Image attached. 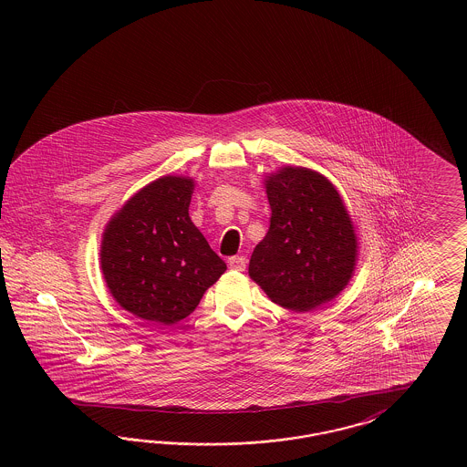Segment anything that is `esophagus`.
I'll return each instance as SVG.
<instances>
[{"label":"esophagus","mask_w":467,"mask_h":467,"mask_svg":"<svg viewBox=\"0 0 467 467\" xmlns=\"http://www.w3.org/2000/svg\"><path fill=\"white\" fill-rule=\"evenodd\" d=\"M227 265H229L231 269H234V271H244L246 259H244V255H236V257H231V259L227 261Z\"/></svg>","instance_id":"obj_1"}]
</instances>
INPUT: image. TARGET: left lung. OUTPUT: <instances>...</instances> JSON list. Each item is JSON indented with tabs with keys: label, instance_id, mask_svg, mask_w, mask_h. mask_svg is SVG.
I'll use <instances>...</instances> for the list:
<instances>
[{
	"label": "left lung",
	"instance_id": "1",
	"mask_svg": "<svg viewBox=\"0 0 467 467\" xmlns=\"http://www.w3.org/2000/svg\"><path fill=\"white\" fill-rule=\"evenodd\" d=\"M269 231L254 248L248 275L271 301L308 311L331 301L356 266L357 238L329 180L305 168H284L266 180Z\"/></svg>",
	"mask_w": 467,
	"mask_h": 467
}]
</instances>
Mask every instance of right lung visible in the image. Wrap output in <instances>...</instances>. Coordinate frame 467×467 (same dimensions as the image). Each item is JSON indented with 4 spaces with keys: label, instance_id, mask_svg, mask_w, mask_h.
Instances as JSON below:
<instances>
[{
    "label": "right lung",
    "instance_id": "1",
    "mask_svg": "<svg viewBox=\"0 0 467 467\" xmlns=\"http://www.w3.org/2000/svg\"><path fill=\"white\" fill-rule=\"evenodd\" d=\"M194 182L162 177L143 187L107 225L101 269L115 301L164 326L196 310L225 263L189 217Z\"/></svg>",
    "mask_w": 467,
    "mask_h": 467
}]
</instances>
